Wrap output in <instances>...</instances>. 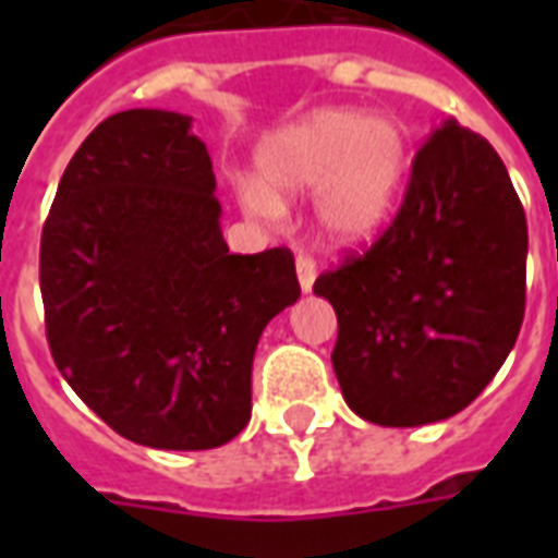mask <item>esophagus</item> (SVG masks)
<instances>
[{
	"label": "esophagus",
	"instance_id": "1",
	"mask_svg": "<svg viewBox=\"0 0 558 558\" xmlns=\"http://www.w3.org/2000/svg\"><path fill=\"white\" fill-rule=\"evenodd\" d=\"M295 271H298V283L304 292H313V283H315V275H318V266L310 254H298L295 257Z\"/></svg>",
	"mask_w": 558,
	"mask_h": 558
}]
</instances>
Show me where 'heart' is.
I'll return each instance as SVG.
<instances>
[{"mask_svg":"<svg viewBox=\"0 0 558 558\" xmlns=\"http://www.w3.org/2000/svg\"><path fill=\"white\" fill-rule=\"evenodd\" d=\"M260 182L245 179L240 199L275 219L280 202L315 191V222L336 245L367 243L388 222L405 170V130L388 112L315 109L260 144Z\"/></svg>","mask_w":558,"mask_h":558,"instance_id":"heart-1","label":"heart"}]
</instances>
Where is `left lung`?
<instances>
[{"instance_id":"left-lung-1","label":"left lung","mask_w":558,"mask_h":558,"mask_svg":"<svg viewBox=\"0 0 558 558\" xmlns=\"http://www.w3.org/2000/svg\"><path fill=\"white\" fill-rule=\"evenodd\" d=\"M313 292L336 310L332 371L362 420L463 411L510 356L527 295V219L493 144L458 121L434 130L397 217Z\"/></svg>"}]
</instances>
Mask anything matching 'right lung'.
Returning a JSON list of instances; mask_svg holds the SVG:
<instances>
[{
    "label": "right lung",
    "instance_id": "obj_1",
    "mask_svg": "<svg viewBox=\"0 0 558 558\" xmlns=\"http://www.w3.org/2000/svg\"><path fill=\"white\" fill-rule=\"evenodd\" d=\"M191 118L126 109L69 161L39 243L57 371L121 437L217 449L252 416L263 327L301 298L289 248L228 254Z\"/></svg>",
    "mask_w": 558,
    "mask_h": 558
}]
</instances>
